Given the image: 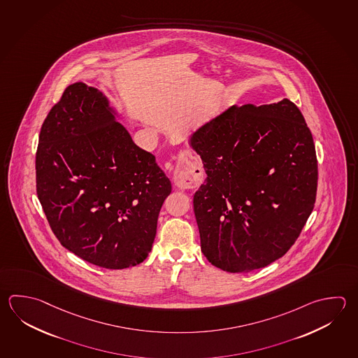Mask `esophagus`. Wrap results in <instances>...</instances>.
<instances>
[{
	"instance_id": "obj_1",
	"label": "esophagus",
	"mask_w": 358,
	"mask_h": 358,
	"mask_svg": "<svg viewBox=\"0 0 358 358\" xmlns=\"http://www.w3.org/2000/svg\"><path fill=\"white\" fill-rule=\"evenodd\" d=\"M173 181L178 189H185L192 187L196 183L195 176L191 173V171L182 167V166H177L175 173H173Z\"/></svg>"
}]
</instances>
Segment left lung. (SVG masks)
Instances as JSON below:
<instances>
[{
  "label": "left lung",
  "mask_w": 358,
  "mask_h": 358,
  "mask_svg": "<svg viewBox=\"0 0 358 358\" xmlns=\"http://www.w3.org/2000/svg\"><path fill=\"white\" fill-rule=\"evenodd\" d=\"M189 145L208 175L194 195L203 256L231 273L281 258L317 197L315 145L296 105H234L194 131Z\"/></svg>",
  "instance_id": "1"
}]
</instances>
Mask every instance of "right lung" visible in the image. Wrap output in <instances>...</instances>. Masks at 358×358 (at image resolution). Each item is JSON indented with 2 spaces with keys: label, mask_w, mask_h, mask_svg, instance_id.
Here are the masks:
<instances>
[{
  "label": "right lung",
  "mask_w": 358,
  "mask_h": 358,
  "mask_svg": "<svg viewBox=\"0 0 358 358\" xmlns=\"http://www.w3.org/2000/svg\"><path fill=\"white\" fill-rule=\"evenodd\" d=\"M115 115L97 88L68 86L41 125L35 169L36 194L62 245L122 270L148 256L172 186Z\"/></svg>",
  "instance_id": "add662e5"
}]
</instances>
